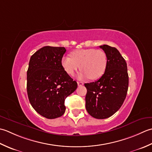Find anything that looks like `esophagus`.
Here are the masks:
<instances>
[{"label":"esophagus","instance_id":"obj_1","mask_svg":"<svg viewBox=\"0 0 152 152\" xmlns=\"http://www.w3.org/2000/svg\"><path fill=\"white\" fill-rule=\"evenodd\" d=\"M77 85H78L79 86H81L83 85V83L82 82H77Z\"/></svg>","mask_w":152,"mask_h":152}]
</instances>
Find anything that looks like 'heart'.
<instances>
[{
  "instance_id": "1",
  "label": "heart",
  "mask_w": 152,
  "mask_h": 152,
  "mask_svg": "<svg viewBox=\"0 0 152 152\" xmlns=\"http://www.w3.org/2000/svg\"><path fill=\"white\" fill-rule=\"evenodd\" d=\"M61 65L66 73L70 76L79 68L80 79L88 78L94 80L103 75L106 68L107 57L104 51L95 49H80L73 51L72 58L64 56Z\"/></svg>"
}]
</instances>
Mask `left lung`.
<instances>
[{
	"mask_svg": "<svg viewBox=\"0 0 152 152\" xmlns=\"http://www.w3.org/2000/svg\"><path fill=\"white\" fill-rule=\"evenodd\" d=\"M100 47L107 57L105 72L96 81L85 83L86 109L96 119H106L119 110L129 86L127 66L119 50L104 45Z\"/></svg>",
	"mask_w": 152,
	"mask_h": 152,
	"instance_id": "1",
	"label": "left lung"
}]
</instances>
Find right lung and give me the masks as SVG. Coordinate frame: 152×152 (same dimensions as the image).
<instances>
[{"mask_svg":"<svg viewBox=\"0 0 152 152\" xmlns=\"http://www.w3.org/2000/svg\"><path fill=\"white\" fill-rule=\"evenodd\" d=\"M64 47L46 46L30 58L27 72V95L32 107L47 119L61 117L66 111V98L75 91L77 83L65 72L61 59Z\"/></svg>","mask_w":152,"mask_h":152,"instance_id":"right-lung-1","label":"right lung"}]
</instances>
